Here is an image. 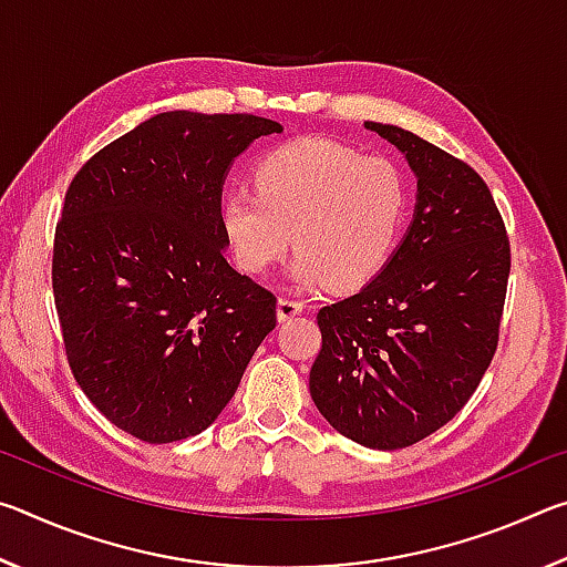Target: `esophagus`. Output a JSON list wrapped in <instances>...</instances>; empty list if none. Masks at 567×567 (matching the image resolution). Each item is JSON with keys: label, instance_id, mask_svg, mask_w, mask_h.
I'll list each match as a JSON object with an SVG mask.
<instances>
[{"label": "esophagus", "instance_id": "1", "mask_svg": "<svg viewBox=\"0 0 567 567\" xmlns=\"http://www.w3.org/2000/svg\"><path fill=\"white\" fill-rule=\"evenodd\" d=\"M305 302L297 300V297H290V295H282L280 300H277V318L280 320H290L295 318V315H300L305 310Z\"/></svg>", "mask_w": 567, "mask_h": 567}]
</instances>
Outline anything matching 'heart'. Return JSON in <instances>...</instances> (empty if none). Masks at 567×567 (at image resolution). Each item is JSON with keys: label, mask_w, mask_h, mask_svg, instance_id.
<instances>
[{"label": "heart", "mask_w": 567, "mask_h": 567, "mask_svg": "<svg viewBox=\"0 0 567 567\" xmlns=\"http://www.w3.org/2000/svg\"><path fill=\"white\" fill-rule=\"evenodd\" d=\"M408 213V177L395 162L302 140L255 167V189L225 192L219 227L247 272L270 270L295 239V280L352 290L388 265Z\"/></svg>", "instance_id": "heart-1"}]
</instances>
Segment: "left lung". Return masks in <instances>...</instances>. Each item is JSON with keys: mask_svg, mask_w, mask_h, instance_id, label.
<instances>
[{"mask_svg": "<svg viewBox=\"0 0 567 567\" xmlns=\"http://www.w3.org/2000/svg\"><path fill=\"white\" fill-rule=\"evenodd\" d=\"M417 177L415 215L360 292L322 307L310 395L340 435L400 450L473 398L497 350L511 239L485 179L417 134L364 122Z\"/></svg>", "mask_w": 567, "mask_h": 567, "instance_id": "obj_1", "label": "left lung"}]
</instances>
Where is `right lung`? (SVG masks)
Returning a JSON list of instances; mask_svg holds the SVG:
<instances>
[{
	"mask_svg": "<svg viewBox=\"0 0 567 567\" xmlns=\"http://www.w3.org/2000/svg\"><path fill=\"white\" fill-rule=\"evenodd\" d=\"M255 114L162 112L76 172L54 233L52 290L76 385L152 445L213 425L277 324V297L225 260L227 169Z\"/></svg>",
	"mask_w": 567,
	"mask_h": 567,
	"instance_id": "right-lung-1",
	"label": "right lung"
}]
</instances>
